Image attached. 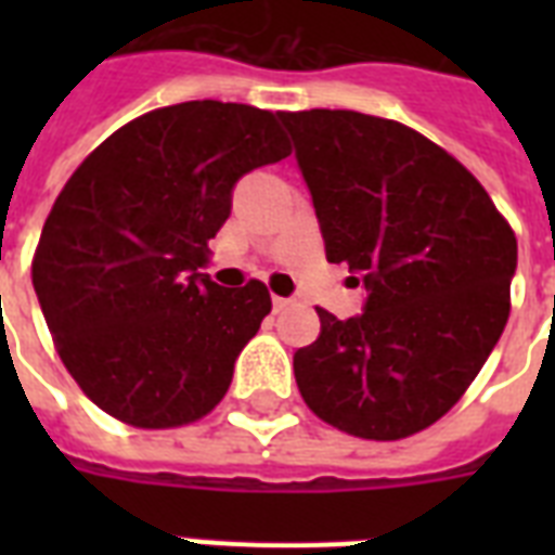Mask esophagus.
Wrapping results in <instances>:
<instances>
[{"label": "esophagus", "mask_w": 555, "mask_h": 555, "mask_svg": "<svg viewBox=\"0 0 555 555\" xmlns=\"http://www.w3.org/2000/svg\"><path fill=\"white\" fill-rule=\"evenodd\" d=\"M294 305V299H285V296H273V311H287Z\"/></svg>", "instance_id": "esophagus-1"}]
</instances>
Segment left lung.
Listing matches in <instances>:
<instances>
[{"mask_svg":"<svg viewBox=\"0 0 555 555\" xmlns=\"http://www.w3.org/2000/svg\"><path fill=\"white\" fill-rule=\"evenodd\" d=\"M328 261L365 287L363 313H320L294 354L311 412L369 440L409 438L457 403L509 317L518 244L475 176L383 117L279 112Z\"/></svg>","mask_w":555,"mask_h":555,"instance_id":"8db88e82","label":"left lung"}]
</instances>
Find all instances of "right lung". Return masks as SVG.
<instances>
[{
	"instance_id": "obj_1",
	"label": "right lung",
	"mask_w": 555,
	"mask_h": 555,
	"mask_svg": "<svg viewBox=\"0 0 555 555\" xmlns=\"http://www.w3.org/2000/svg\"><path fill=\"white\" fill-rule=\"evenodd\" d=\"M287 155L276 115L190 100L117 129L68 178L30 276L65 369L103 412L169 429L227 395L270 294L198 268L238 178Z\"/></svg>"
}]
</instances>
